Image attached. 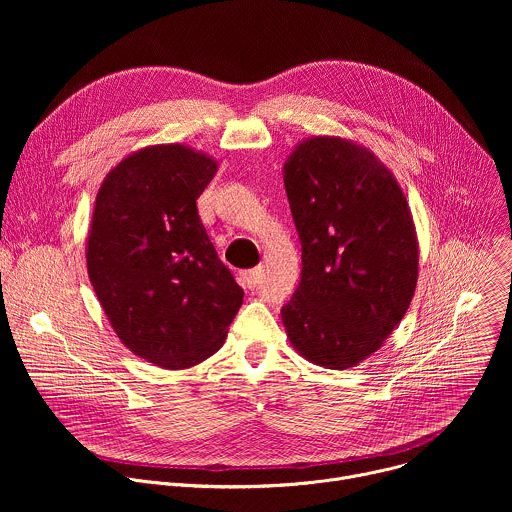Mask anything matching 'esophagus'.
I'll use <instances>...</instances> for the list:
<instances>
[{
  "label": "esophagus",
  "mask_w": 512,
  "mask_h": 512,
  "mask_svg": "<svg viewBox=\"0 0 512 512\" xmlns=\"http://www.w3.org/2000/svg\"><path fill=\"white\" fill-rule=\"evenodd\" d=\"M261 277H263V269H261V267H253V269H249V271H243L239 279H241L243 287L253 289V287L261 281Z\"/></svg>",
  "instance_id": "1"
}]
</instances>
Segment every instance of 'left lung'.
<instances>
[{
    "instance_id": "left-lung-1",
    "label": "left lung",
    "mask_w": 512,
    "mask_h": 512,
    "mask_svg": "<svg viewBox=\"0 0 512 512\" xmlns=\"http://www.w3.org/2000/svg\"><path fill=\"white\" fill-rule=\"evenodd\" d=\"M302 241L300 287L281 310L306 360L344 371L377 352L417 285L419 243L395 174L338 135L302 139L283 164Z\"/></svg>"
}]
</instances>
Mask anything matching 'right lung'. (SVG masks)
I'll use <instances>...</instances> for the list:
<instances>
[{
  "label": "right lung",
  "mask_w": 512,
  "mask_h": 512,
  "mask_svg": "<svg viewBox=\"0 0 512 512\" xmlns=\"http://www.w3.org/2000/svg\"><path fill=\"white\" fill-rule=\"evenodd\" d=\"M216 168L190 145H148L109 170L95 198L85 255L97 300L135 356L170 371L221 348L243 304L196 208Z\"/></svg>",
  "instance_id": "1"
}]
</instances>
